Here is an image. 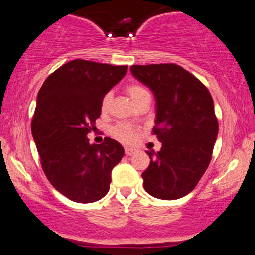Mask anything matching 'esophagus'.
Returning <instances> with one entry per match:
<instances>
[{
  "label": "esophagus",
  "mask_w": 255,
  "mask_h": 255,
  "mask_svg": "<svg viewBox=\"0 0 255 255\" xmlns=\"http://www.w3.org/2000/svg\"><path fill=\"white\" fill-rule=\"evenodd\" d=\"M125 152H126V154H127V156H133V154L136 153L137 150H136V148H133V147H126Z\"/></svg>",
  "instance_id": "esophagus-1"
}]
</instances>
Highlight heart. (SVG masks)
Here are the masks:
<instances>
[{
	"label": "heart",
	"mask_w": 255,
	"mask_h": 255,
	"mask_svg": "<svg viewBox=\"0 0 255 255\" xmlns=\"http://www.w3.org/2000/svg\"><path fill=\"white\" fill-rule=\"evenodd\" d=\"M127 92L129 95V97L131 98V101L135 102L137 98L141 97L142 95H146L148 93V91L145 89L144 86L139 84H130L129 86L127 87ZM111 99V93L108 92L105 93L101 101V109L102 111H105L108 109ZM113 134L114 136L118 137L119 140L125 142H131L135 140L136 137V129L133 127V126L128 125V124H120L118 126L113 128Z\"/></svg>",
	"instance_id": "1"
}]
</instances>
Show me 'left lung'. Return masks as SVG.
I'll return each mask as SVG.
<instances>
[{
	"label": "left lung",
	"mask_w": 255,
	"mask_h": 255,
	"mask_svg": "<svg viewBox=\"0 0 255 255\" xmlns=\"http://www.w3.org/2000/svg\"><path fill=\"white\" fill-rule=\"evenodd\" d=\"M131 74L156 97L153 134L159 152L147 151L142 172L152 197L175 200L191 193L206 171L218 135L213 99L199 79L174 63L131 66Z\"/></svg>",
	"instance_id": "1"
}]
</instances>
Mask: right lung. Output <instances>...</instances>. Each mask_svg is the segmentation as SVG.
Wrapping results in <instances>:
<instances>
[{"label": "right lung", "mask_w": 255, "mask_h": 255, "mask_svg": "<svg viewBox=\"0 0 255 255\" xmlns=\"http://www.w3.org/2000/svg\"><path fill=\"white\" fill-rule=\"evenodd\" d=\"M128 66L73 60L46 78L31 124L49 182L75 203L89 204L109 192L111 170L125 150L105 137L91 145L87 134L101 116V101L125 77Z\"/></svg>", "instance_id": "right-lung-1"}]
</instances>
